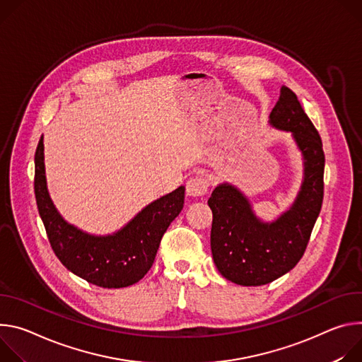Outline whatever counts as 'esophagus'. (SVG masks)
<instances>
[{"label": "esophagus", "instance_id": "esophagus-1", "mask_svg": "<svg viewBox=\"0 0 362 362\" xmlns=\"http://www.w3.org/2000/svg\"><path fill=\"white\" fill-rule=\"evenodd\" d=\"M210 182L204 175H195L187 181V195L202 197L209 191Z\"/></svg>", "mask_w": 362, "mask_h": 362}]
</instances>
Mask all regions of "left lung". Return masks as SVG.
<instances>
[{
	"mask_svg": "<svg viewBox=\"0 0 362 362\" xmlns=\"http://www.w3.org/2000/svg\"><path fill=\"white\" fill-rule=\"evenodd\" d=\"M269 124L292 134L302 153L303 180L293 204L276 220L263 221L235 185L218 184L209 199L216 267L230 282L242 286L270 284L298 264L324 199L322 141L289 88L280 89Z\"/></svg>",
	"mask_w": 362,
	"mask_h": 362,
	"instance_id": "left-lung-1",
	"label": "left lung"
}]
</instances>
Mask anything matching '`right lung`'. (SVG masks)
I'll return each instance as SVG.
<instances>
[{
    "label": "right lung",
    "mask_w": 362,
    "mask_h": 362,
    "mask_svg": "<svg viewBox=\"0 0 362 362\" xmlns=\"http://www.w3.org/2000/svg\"><path fill=\"white\" fill-rule=\"evenodd\" d=\"M34 164L38 214L63 266L100 288L117 289L139 282L153 263L160 238L184 207L185 187L159 197L120 230L96 235L67 223L57 211L47 188L43 136L37 145Z\"/></svg>",
    "instance_id": "add662e5"
}]
</instances>
